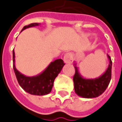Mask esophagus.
<instances>
[{"mask_svg":"<svg viewBox=\"0 0 122 122\" xmlns=\"http://www.w3.org/2000/svg\"><path fill=\"white\" fill-rule=\"evenodd\" d=\"M73 60V55L71 53H66L63 57V61L65 63H71Z\"/></svg>","mask_w":122,"mask_h":122,"instance_id":"obj_1","label":"esophagus"}]
</instances>
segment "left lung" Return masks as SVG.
<instances>
[{"instance_id": "left-lung-1", "label": "left lung", "mask_w": 122, "mask_h": 122, "mask_svg": "<svg viewBox=\"0 0 122 122\" xmlns=\"http://www.w3.org/2000/svg\"><path fill=\"white\" fill-rule=\"evenodd\" d=\"M107 55L109 63L106 71L99 77L93 79L83 77L80 73L77 63L74 62V65L76 70L73 79L74 90L79 97L86 99H92L98 97L105 91L111 80L112 67L111 57L108 54Z\"/></svg>"}]
</instances>
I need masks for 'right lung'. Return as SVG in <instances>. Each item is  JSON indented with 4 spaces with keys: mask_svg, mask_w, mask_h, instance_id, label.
<instances>
[{
    "mask_svg": "<svg viewBox=\"0 0 122 122\" xmlns=\"http://www.w3.org/2000/svg\"><path fill=\"white\" fill-rule=\"evenodd\" d=\"M40 23H33L25 25L21 30V32L29 27H36L40 25ZM15 51H13V69L17 80L19 86H21L26 92L33 95H48L52 90L54 80L58 74L61 72L65 63L63 61L59 59L51 62L47 67L39 74L34 76H27L21 74L16 69L15 60Z\"/></svg>",
    "mask_w": 122,
    "mask_h": 122,
    "instance_id": "obj_1",
    "label": "right lung"
}]
</instances>
